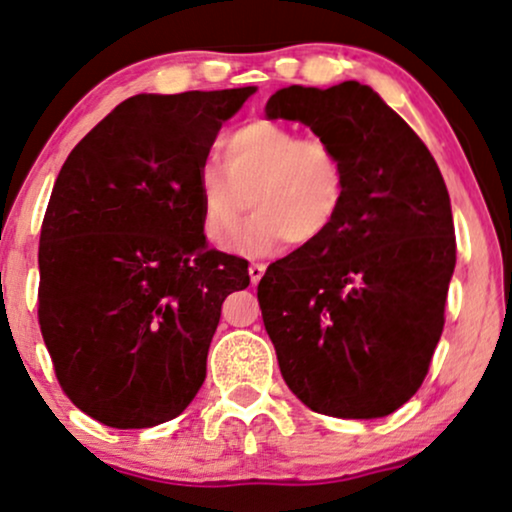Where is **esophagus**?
I'll return each mask as SVG.
<instances>
[{
  "label": "esophagus",
  "mask_w": 512,
  "mask_h": 512,
  "mask_svg": "<svg viewBox=\"0 0 512 512\" xmlns=\"http://www.w3.org/2000/svg\"><path fill=\"white\" fill-rule=\"evenodd\" d=\"M264 269H267V267H264V264H262V262H252V264H250V267H248L250 281H252V283H257V281H260V279H262V276H264Z\"/></svg>",
  "instance_id": "obj_1"
}]
</instances>
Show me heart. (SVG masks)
Listing matches in <instances>:
<instances>
[{
  "instance_id": "obj_1",
  "label": "heart",
  "mask_w": 512,
  "mask_h": 512,
  "mask_svg": "<svg viewBox=\"0 0 512 512\" xmlns=\"http://www.w3.org/2000/svg\"><path fill=\"white\" fill-rule=\"evenodd\" d=\"M219 166L197 171L202 233L214 248L250 255L272 252L286 240L310 248L322 240L348 197V166L341 150L319 135H305L286 123L255 119L221 135ZM255 211L243 234L244 200Z\"/></svg>"
}]
</instances>
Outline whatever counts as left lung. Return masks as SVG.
<instances>
[{
	"label": "left lung",
	"mask_w": 512,
	"mask_h": 512,
	"mask_svg": "<svg viewBox=\"0 0 512 512\" xmlns=\"http://www.w3.org/2000/svg\"><path fill=\"white\" fill-rule=\"evenodd\" d=\"M267 116L310 126L348 166L331 231L269 264L257 286L283 381L322 415H391L422 386L446 322L455 229L439 166L357 80L283 88Z\"/></svg>",
	"instance_id": "left-lung-1"
}]
</instances>
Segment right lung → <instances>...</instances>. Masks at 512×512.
<instances>
[{
    "label": "right lung",
    "mask_w": 512,
    "mask_h": 512,
    "mask_svg": "<svg viewBox=\"0 0 512 512\" xmlns=\"http://www.w3.org/2000/svg\"><path fill=\"white\" fill-rule=\"evenodd\" d=\"M252 92L128 97L61 166L40 231V331L61 391L107 427L181 415L226 295L248 288V260L207 245L197 171Z\"/></svg>",
    "instance_id": "obj_1"
}]
</instances>
